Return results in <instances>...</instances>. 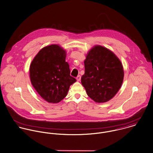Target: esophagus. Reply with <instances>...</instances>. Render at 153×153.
Instances as JSON below:
<instances>
[{
    "label": "esophagus",
    "instance_id": "esophagus-1",
    "mask_svg": "<svg viewBox=\"0 0 153 153\" xmlns=\"http://www.w3.org/2000/svg\"><path fill=\"white\" fill-rule=\"evenodd\" d=\"M76 79H77V81H80V79H81V76H80V75L77 76V77H76Z\"/></svg>",
    "mask_w": 153,
    "mask_h": 153
}]
</instances>
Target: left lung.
<instances>
[{"mask_svg":"<svg viewBox=\"0 0 153 153\" xmlns=\"http://www.w3.org/2000/svg\"><path fill=\"white\" fill-rule=\"evenodd\" d=\"M82 84L96 102H105L118 93L123 82L122 65L115 55L101 46L90 50L84 61Z\"/></svg>","mask_w":153,"mask_h":153,"instance_id":"left-lung-1","label":"left lung"}]
</instances>
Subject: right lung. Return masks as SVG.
Masks as SVG:
<instances>
[{
  "label": "right lung",
  "instance_id": "add662e5",
  "mask_svg": "<svg viewBox=\"0 0 153 153\" xmlns=\"http://www.w3.org/2000/svg\"><path fill=\"white\" fill-rule=\"evenodd\" d=\"M66 52L57 45L42 48L30 68V76L35 90L45 101L58 103L66 95L71 85L76 82L71 77Z\"/></svg>",
  "mask_w": 153,
  "mask_h": 153
}]
</instances>
